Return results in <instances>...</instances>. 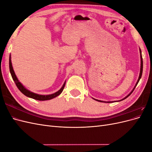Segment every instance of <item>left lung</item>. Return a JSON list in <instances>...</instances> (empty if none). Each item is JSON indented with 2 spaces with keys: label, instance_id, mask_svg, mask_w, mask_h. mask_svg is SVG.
Wrapping results in <instances>:
<instances>
[{
  "label": "left lung",
  "instance_id": "obj_1",
  "mask_svg": "<svg viewBox=\"0 0 152 152\" xmlns=\"http://www.w3.org/2000/svg\"><path fill=\"white\" fill-rule=\"evenodd\" d=\"M140 57H141V68H140V76H139V78H138V80H137V82H136V86H135L134 87V89H133L132 90V91L131 92V93H130L129 94L126 96V97H125V98H123L122 99H121V100H120V101H118V102H121V101H122V100H124V99H126V98L128 97V96H129L131 94V93H132L133 91L134 90L135 87H136L137 84H138V82H139L140 79L141 78L142 73V66H143V64H142V55H141V50L140 49ZM93 99H94V98H93ZM95 99V100H96V101H98V102H105V103H106V102H103V101H101V100H98V99ZM112 102H107V103H112Z\"/></svg>",
  "mask_w": 152,
  "mask_h": 152
}]
</instances>
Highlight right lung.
<instances>
[{"mask_svg":"<svg viewBox=\"0 0 152 152\" xmlns=\"http://www.w3.org/2000/svg\"><path fill=\"white\" fill-rule=\"evenodd\" d=\"M10 73L11 74L12 79H13L14 81H15V84H16L17 87L18 88V89H19L24 95L27 96V97L33 98V99H36V100L45 101V100H49V99H51L53 98H56V97H57L58 96H59L62 93V91H63L64 87H65V86L66 82H65V83L63 84L62 87L60 89H59L58 91L56 92L55 93H53V94H51L40 95V94H35L34 93H32V92L28 91V89H26L25 87L22 85L21 82L19 80H18V78L16 77V75L15 74V72H14L13 68H12V66L11 55L10 56Z\"/></svg>","mask_w":152,"mask_h":152,"instance_id":"add662e5","label":"right lung"}]
</instances>
